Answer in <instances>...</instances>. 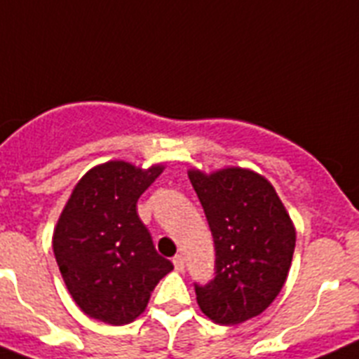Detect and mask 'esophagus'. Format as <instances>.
I'll return each mask as SVG.
<instances>
[{
	"instance_id": "obj_1",
	"label": "esophagus",
	"mask_w": 359,
	"mask_h": 359,
	"mask_svg": "<svg viewBox=\"0 0 359 359\" xmlns=\"http://www.w3.org/2000/svg\"><path fill=\"white\" fill-rule=\"evenodd\" d=\"M173 266H175L177 271H184V258L180 255L173 257Z\"/></svg>"
}]
</instances>
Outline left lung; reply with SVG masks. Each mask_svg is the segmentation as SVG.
<instances>
[{
  "mask_svg": "<svg viewBox=\"0 0 359 359\" xmlns=\"http://www.w3.org/2000/svg\"><path fill=\"white\" fill-rule=\"evenodd\" d=\"M215 242V278L195 283L202 313L236 325L273 304L287 280L296 231L266 179L244 168L205 175L189 170Z\"/></svg>",
  "mask_w": 359,
  "mask_h": 359,
  "instance_id": "left-lung-1",
  "label": "left lung"
}]
</instances>
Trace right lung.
<instances>
[{"mask_svg":"<svg viewBox=\"0 0 359 359\" xmlns=\"http://www.w3.org/2000/svg\"><path fill=\"white\" fill-rule=\"evenodd\" d=\"M164 168L110 161L77 182L54 229V255L81 311L110 325L144 313L173 264L157 253L137 201Z\"/></svg>","mask_w":359,"mask_h":359,"instance_id":"1","label":"right lung"}]
</instances>
